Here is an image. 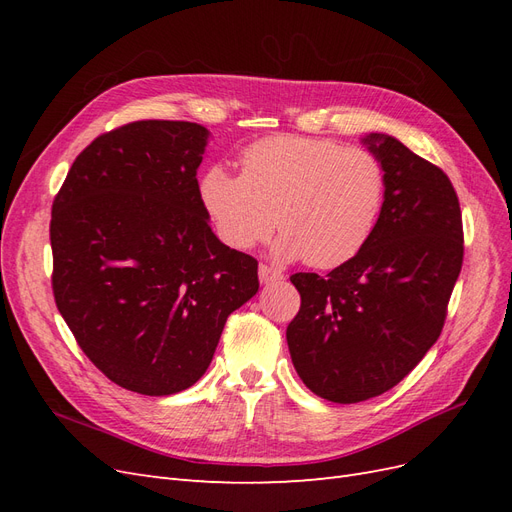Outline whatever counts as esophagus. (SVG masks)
Listing matches in <instances>:
<instances>
[{"label":"esophagus","mask_w":512,"mask_h":512,"mask_svg":"<svg viewBox=\"0 0 512 512\" xmlns=\"http://www.w3.org/2000/svg\"><path fill=\"white\" fill-rule=\"evenodd\" d=\"M258 277H260V284H273V282L284 280V275L277 271V269L269 267V265H260L258 267Z\"/></svg>","instance_id":"1"}]
</instances>
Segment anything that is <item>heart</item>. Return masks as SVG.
I'll use <instances>...</instances> for the list:
<instances>
[{
  "mask_svg": "<svg viewBox=\"0 0 512 512\" xmlns=\"http://www.w3.org/2000/svg\"><path fill=\"white\" fill-rule=\"evenodd\" d=\"M384 185L380 160L363 147L275 134L241 151L239 175L209 168L198 196L218 237L235 250L269 239L277 224L284 232L277 256L335 269L369 241Z\"/></svg>",
  "mask_w": 512,
  "mask_h": 512,
  "instance_id": "obj_1",
  "label": "heart"
}]
</instances>
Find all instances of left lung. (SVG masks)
Instances as JSON below:
<instances>
[{
	"mask_svg": "<svg viewBox=\"0 0 512 512\" xmlns=\"http://www.w3.org/2000/svg\"><path fill=\"white\" fill-rule=\"evenodd\" d=\"M384 203L363 250L329 275L294 273L292 365L335 404L382 395L436 344L463 262L459 198L444 170L393 136L371 134Z\"/></svg>",
	"mask_w": 512,
	"mask_h": 512,
	"instance_id": "obj_1",
	"label": "left lung"
}]
</instances>
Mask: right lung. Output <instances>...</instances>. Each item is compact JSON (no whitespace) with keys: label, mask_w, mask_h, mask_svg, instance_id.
<instances>
[{"label":"right lung","mask_w":512,"mask_h":512,"mask_svg":"<svg viewBox=\"0 0 512 512\" xmlns=\"http://www.w3.org/2000/svg\"><path fill=\"white\" fill-rule=\"evenodd\" d=\"M207 130L132 121L76 156L51 211L53 294L76 344L123 389L162 397L205 374L226 318L258 292L200 205Z\"/></svg>","instance_id":"right-lung-1"}]
</instances>
